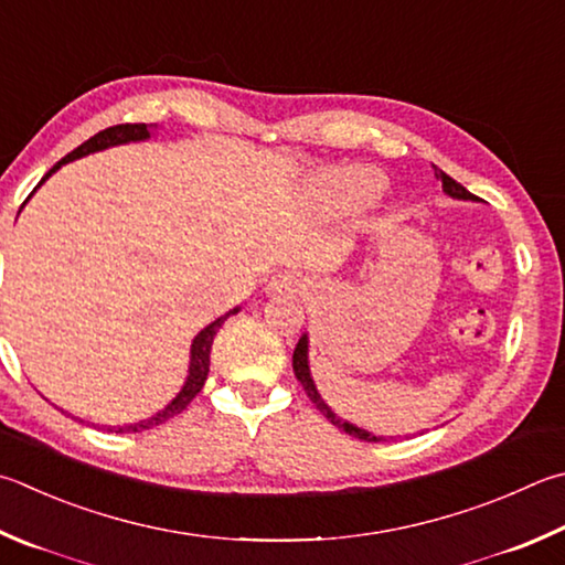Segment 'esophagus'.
I'll return each mask as SVG.
<instances>
[{
  "label": "esophagus",
  "mask_w": 565,
  "mask_h": 565,
  "mask_svg": "<svg viewBox=\"0 0 565 565\" xmlns=\"http://www.w3.org/2000/svg\"><path fill=\"white\" fill-rule=\"evenodd\" d=\"M303 289V276L299 271H281L271 276L266 291L269 294H299Z\"/></svg>",
  "instance_id": "esophagus-1"
}]
</instances>
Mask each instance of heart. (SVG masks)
I'll return each mask as SVG.
<instances>
[{"mask_svg": "<svg viewBox=\"0 0 565 565\" xmlns=\"http://www.w3.org/2000/svg\"><path fill=\"white\" fill-rule=\"evenodd\" d=\"M385 180L381 172L371 168H338L326 172L316 182L318 200L328 207L338 210H361L365 204H371L377 194L383 192Z\"/></svg>", "mask_w": 565, "mask_h": 565, "instance_id": "obj_1", "label": "heart"}]
</instances>
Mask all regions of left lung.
I'll list each match as a JSON object with an SVG mask.
<instances>
[{
	"label": "left lung",
	"mask_w": 565,
	"mask_h": 565,
	"mask_svg": "<svg viewBox=\"0 0 565 565\" xmlns=\"http://www.w3.org/2000/svg\"><path fill=\"white\" fill-rule=\"evenodd\" d=\"M435 178L443 180V192L449 194V198H452V200H471V202H479L477 194H471V192L465 188V184H459L457 180L449 178L447 172L435 168ZM294 375L299 377V383L303 385L306 395L311 397V403L316 405L318 413H321V415L328 419V423L335 425L338 429H343V433H348L351 437L365 439V443H383V439H385L383 435H373V433H367V429H363V427L348 423V419L338 417V415L333 413V409L326 405V399L321 397V393H318V387H316L313 377H311V367H309V333H303V335L299 338V343H296V348H294Z\"/></svg>",
	"instance_id": "left-lung-1"
}]
</instances>
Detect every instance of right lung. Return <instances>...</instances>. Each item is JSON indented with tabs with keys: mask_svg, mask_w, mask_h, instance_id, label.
Masks as SVG:
<instances>
[{
	"mask_svg": "<svg viewBox=\"0 0 565 565\" xmlns=\"http://www.w3.org/2000/svg\"><path fill=\"white\" fill-rule=\"evenodd\" d=\"M152 128H156V126H152ZM150 136H152V130H150V126H146V122H122V126H113V128L100 130V132H96L94 138H88L86 142H81V146H78L76 150H71L64 160H58L56 166L51 168L44 178H41V182H46L61 166H66V162H74V160H78V158L90 156V152L106 150V148H113V146H126V142H142V140H148ZM41 182L36 184V188H41ZM34 192H36V190H34ZM34 192H32V194H34ZM32 194H29V198H32ZM24 204H26V202H24ZM24 204H22V207H24ZM234 313H239V306H237V309H232V311H227L224 316H220L217 321H212L207 328H202V331H200L198 335H194V341H192V345H190V367H188V377H184V385L180 387V393H178L175 397H172L166 407L158 409L156 415H150V417H146V419H138V423H130V425H104V427L108 429V433H116V435H122V433H142V429H152V427H158V425H162V423H168L170 417L180 415L182 409L192 403V397L200 393L204 381H207L212 341H214V335H217V331L222 328V323L227 321V318L234 316ZM74 419H78V417H74ZM81 423H84V419H81ZM90 425H94V423H90ZM94 427H96V425H94Z\"/></svg>",
	"mask_w": 565,
	"mask_h": 565,
	"instance_id": "right-lung-1",
	"label": "right lung"
}]
</instances>
